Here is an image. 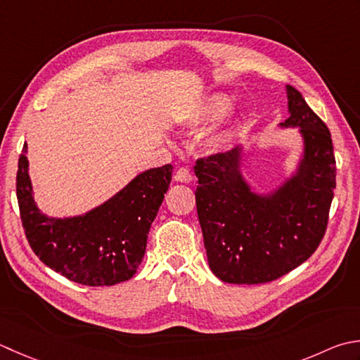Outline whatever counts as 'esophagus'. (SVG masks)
<instances>
[{"label":"esophagus","instance_id":"1","mask_svg":"<svg viewBox=\"0 0 360 360\" xmlns=\"http://www.w3.org/2000/svg\"><path fill=\"white\" fill-rule=\"evenodd\" d=\"M174 181L188 184V182L193 181V176H192V173H190L188 168H179V170L174 173Z\"/></svg>","mask_w":360,"mask_h":360}]
</instances>
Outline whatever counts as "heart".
Wrapping results in <instances>:
<instances>
[{"mask_svg":"<svg viewBox=\"0 0 360 360\" xmlns=\"http://www.w3.org/2000/svg\"><path fill=\"white\" fill-rule=\"evenodd\" d=\"M231 95L224 94V91H214V94L202 98V101L192 110V114L184 120V124L188 129L200 131L226 114L231 109ZM232 134H234V118L229 115L217 129L210 132L209 145L212 146L214 150H223V148H226L232 140Z\"/></svg>","mask_w":360,"mask_h":360,"instance_id":"obj_1","label":"heart"}]
</instances>
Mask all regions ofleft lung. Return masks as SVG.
<instances>
[{"instance_id":"left-lung-1","label":"left lung","mask_w":360,"mask_h":360,"mask_svg":"<svg viewBox=\"0 0 360 360\" xmlns=\"http://www.w3.org/2000/svg\"><path fill=\"white\" fill-rule=\"evenodd\" d=\"M288 118L301 154L290 174L269 192L243 174V145L196 162V209L210 270L223 283L264 284L314 255L325 236L335 188L328 126L297 89L285 86Z\"/></svg>"}]
</instances>
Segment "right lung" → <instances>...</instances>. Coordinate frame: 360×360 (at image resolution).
Masks as SVG:
<instances>
[{"label":"right lung","instance_id":"add662e5","mask_svg":"<svg viewBox=\"0 0 360 360\" xmlns=\"http://www.w3.org/2000/svg\"><path fill=\"white\" fill-rule=\"evenodd\" d=\"M172 170L170 164L150 168L87 212L51 217L34 200L25 143L18 160L17 198L35 256L82 285H114L131 279L145 256L148 232L170 187Z\"/></svg>","mask_w":360,"mask_h":360}]
</instances>
